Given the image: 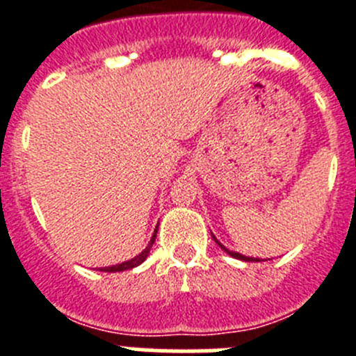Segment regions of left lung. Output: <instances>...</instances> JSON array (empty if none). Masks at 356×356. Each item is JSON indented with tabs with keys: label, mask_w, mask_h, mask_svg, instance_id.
Here are the masks:
<instances>
[{
	"label": "left lung",
	"mask_w": 356,
	"mask_h": 356,
	"mask_svg": "<svg viewBox=\"0 0 356 356\" xmlns=\"http://www.w3.org/2000/svg\"><path fill=\"white\" fill-rule=\"evenodd\" d=\"M213 241H216V242H217V244H219V246H221V248H222V250H225V251H226V253H228V254H229V257H234V259H238V260H244V262H260V260L253 259V257H251V259H250V257H244V254H241V253H235V251H229V250H226V248H225V246H222L221 242L217 241V238H216V237H213Z\"/></svg>",
	"instance_id": "obj_1"
}]
</instances>
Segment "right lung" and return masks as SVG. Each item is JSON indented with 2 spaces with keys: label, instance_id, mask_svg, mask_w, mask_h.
I'll return each mask as SVG.
<instances>
[{
  "label": "right lung",
  "instance_id": "1",
  "mask_svg": "<svg viewBox=\"0 0 356 356\" xmlns=\"http://www.w3.org/2000/svg\"><path fill=\"white\" fill-rule=\"evenodd\" d=\"M156 228H159V226H156ZM155 237H156V229H155V234H153V237H151L149 244H147V248L143 251V253L137 254L135 259L128 260V262L118 264V266H112V267H102V271H105V273H118V271H127V269H134V267L140 266V264H143L144 260H146L147 253H149L151 246H153V242H155Z\"/></svg>",
  "mask_w": 356,
  "mask_h": 356
}]
</instances>
